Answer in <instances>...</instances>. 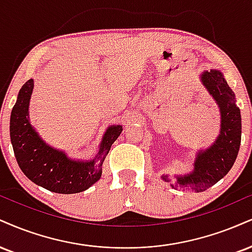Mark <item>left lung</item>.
<instances>
[{"mask_svg": "<svg viewBox=\"0 0 252 252\" xmlns=\"http://www.w3.org/2000/svg\"><path fill=\"white\" fill-rule=\"evenodd\" d=\"M201 82L216 101L220 113V131L216 141L205 150H199L193 163L192 172L175 176L172 188L190 189L201 192L216 184L230 171L238 155L242 137L241 110L236 104L235 94L228 86L223 72L217 69L204 71ZM171 182L168 175L160 176Z\"/></svg>", "mask_w": 252, "mask_h": 252, "instance_id": "1", "label": "left lung"}]
</instances>
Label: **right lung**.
<instances>
[{
  "instance_id": "right-lung-1",
  "label": "right lung",
  "mask_w": 252,
  "mask_h": 252,
  "mask_svg": "<svg viewBox=\"0 0 252 252\" xmlns=\"http://www.w3.org/2000/svg\"><path fill=\"white\" fill-rule=\"evenodd\" d=\"M32 89V80L23 84L10 116V139L21 170L30 181L49 191H84L101 178L103 162L111 145L122 132V126H109L94 159L69 158L64 151L54 149L45 143L30 124L29 102Z\"/></svg>"
}]
</instances>
